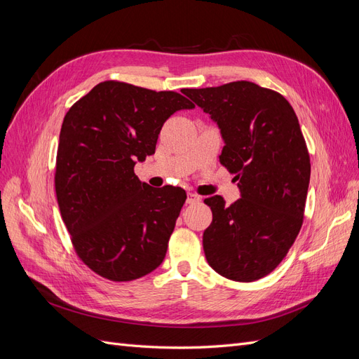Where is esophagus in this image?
Returning a JSON list of instances; mask_svg holds the SVG:
<instances>
[{"label": "esophagus", "instance_id": "1", "mask_svg": "<svg viewBox=\"0 0 359 359\" xmlns=\"http://www.w3.org/2000/svg\"><path fill=\"white\" fill-rule=\"evenodd\" d=\"M201 196L199 194H196V193H187V203L189 205H193V203H198V202H201Z\"/></svg>", "mask_w": 359, "mask_h": 359}]
</instances>
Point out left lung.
<instances>
[{"label": "left lung", "instance_id": "obj_1", "mask_svg": "<svg viewBox=\"0 0 359 359\" xmlns=\"http://www.w3.org/2000/svg\"><path fill=\"white\" fill-rule=\"evenodd\" d=\"M220 128V163L235 173L241 198L227 206L205 199L212 223L203 232L210 266L235 281L268 276L299 233L310 156L295 111L283 95L253 82L184 90Z\"/></svg>", "mask_w": 359, "mask_h": 359}]
</instances>
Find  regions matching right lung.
<instances>
[{
  "label": "right lung",
  "instance_id": "add662e5",
  "mask_svg": "<svg viewBox=\"0 0 359 359\" xmlns=\"http://www.w3.org/2000/svg\"><path fill=\"white\" fill-rule=\"evenodd\" d=\"M193 107L175 91L106 81L64 116L57 201L76 253L95 274L130 281L165 259L187 194L181 187H149L135 175V165L156 153L172 114Z\"/></svg>",
  "mask_w": 359,
  "mask_h": 359
}]
</instances>
